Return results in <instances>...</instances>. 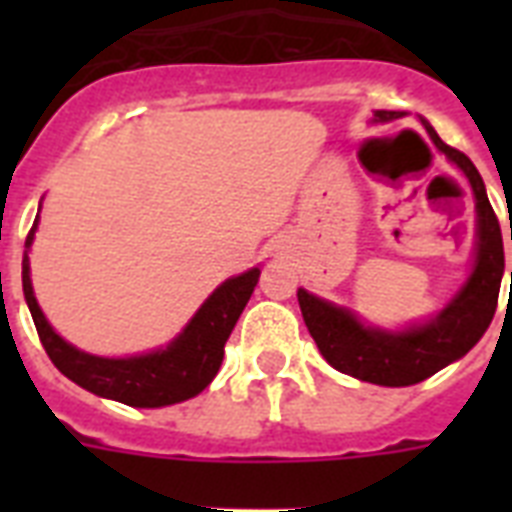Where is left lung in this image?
<instances>
[{
  "label": "left lung",
  "instance_id": "obj_1",
  "mask_svg": "<svg viewBox=\"0 0 512 512\" xmlns=\"http://www.w3.org/2000/svg\"><path fill=\"white\" fill-rule=\"evenodd\" d=\"M374 119L390 122V119H398V111H377ZM425 130L430 132L438 151H444L465 172V177L473 185V193H476V268L470 273L468 284L462 287L460 295L454 297L446 311L438 313L436 321L401 332V335H390V332L364 327L361 321H356L353 313L342 311L332 303H324L319 297L308 295L305 289L297 292L305 327L319 345L321 356L327 358L337 372L350 374V377H358L364 382H374V385H388V388H401V385L428 380L430 374H436L446 364L465 356L492 324L497 300H500L502 271H505L500 220L489 204L484 180L478 175L476 164L470 162L462 151L446 146L428 122H425Z\"/></svg>",
  "mask_w": 512,
  "mask_h": 512
}]
</instances>
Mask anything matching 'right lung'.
I'll list each match as a JSON object with an SVG mask.
<instances>
[{
	"label": "right lung",
	"mask_w": 512,
	"mask_h": 512,
	"mask_svg": "<svg viewBox=\"0 0 512 512\" xmlns=\"http://www.w3.org/2000/svg\"><path fill=\"white\" fill-rule=\"evenodd\" d=\"M34 231L28 233L26 247ZM260 279V271L241 273L228 279L212 292L207 303L185 327V332L167 350H156L135 358H100L90 356L60 340L36 305L31 279H28V257L23 260V295L34 319L47 356L68 380L82 385L95 396L114 398L127 406H167L193 398L215 380L223 364L225 342L231 337L244 305L252 297Z\"/></svg>",
	"instance_id": "obj_1"
}]
</instances>
